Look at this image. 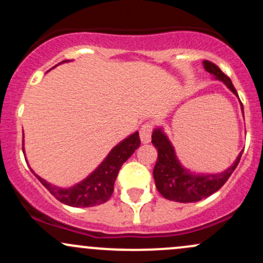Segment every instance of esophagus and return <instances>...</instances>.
Wrapping results in <instances>:
<instances>
[{"instance_id": "34e87169", "label": "esophagus", "mask_w": 263, "mask_h": 263, "mask_svg": "<svg viewBox=\"0 0 263 263\" xmlns=\"http://www.w3.org/2000/svg\"><path fill=\"white\" fill-rule=\"evenodd\" d=\"M151 132H153V126L151 123H145L140 128V139L142 144H148L151 141Z\"/></svg>"}]
</instances>
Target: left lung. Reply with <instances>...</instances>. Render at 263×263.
Returning <instances> with one entry per match:
<instances>
[{
	"label": "left lung",
	"instance_id": "8db88e82",
	"mask_svg": "<svg viewBox=\"0 0 263 263\" xmlns=\"http://www.w3.org/2000/svg\"><path fill=\"white\" fill-rule=\"evenodd\" d=\"M203 68L214 76L215 80L224 82L228 89L238 97L232 80L216 65L210 61H203ZM240 105L243 110L242 102ZM151 139V142L158 150V160L153 172L155 185L163 197L176 202H197L220 190L235 171L243 154V151H240L234 163L221 173H192L182 165L173 145L161 127L154 129Z\"/></svg>",
	"mask_w": 263,
	"mask_h": 263
}]
</instances>
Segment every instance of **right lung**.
<instances>
[{
  "label": "right lung",
  "instance_id": "right-lung-1",
  "mask_svg": "<svg viewBox=\"0 0 263 263\" xmlns=\"http://www.w3.org/2000/svg\"><path fill=\"white\" fill-rule=\"evenodd\" d=\"M63 62H68V61H63ZM140 144L141 141H140L139 132L129 135L110 150L107 158L100 163V165L91 174H89L84 181L76 183L70 188H61L50 184L49 182L36 176L33 171L31 172L60 202L73 206V208L97 206L109 200L113 190H115V182L119 169L123 165L124 161L135 153V150L140 146Z\"/></svg>",
  "mask_w": 263,
  "mask_h": 263
}]
</instances>
